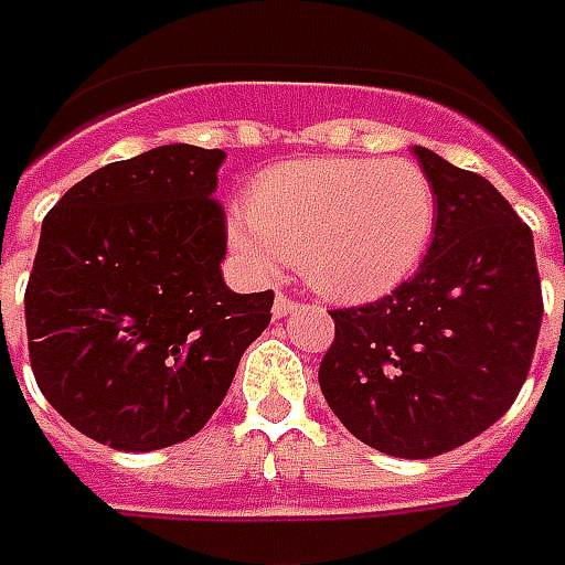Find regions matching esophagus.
I'll return each instance as SVG.
<instances>
[{
	"label": "esophagus",
	"instance_id": "esophagus-1",
	"mask_svg": "<svg viewBox=\"0 0 565 565\" xmlns=\"http://www.w3.org/2000/svg\"><path fill=\"white\" fill-rule=\"evenodd\" d=\"M295 310H301V303L291 301L289 295H282V291H279L274 301V319H282V316L295 313Z\"/></svg>",
	"mask_w": 565,
	"mask_h": 565
}]
</instances>
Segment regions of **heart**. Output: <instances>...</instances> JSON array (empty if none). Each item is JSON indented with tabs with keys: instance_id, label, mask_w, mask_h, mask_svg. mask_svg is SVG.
I'll use <instances>...</instances> for the list:
<instances>
[{
	"instance_id": "obj_1",
	"label": "heart",
	"mask_w": 565,
	"mask_h": 565,
	"mask_svg": "<svg viewBox=\"0 0 565 565\" xmlns=\"http://www.w3.org/2000/svg\"><path fill=\"white\" fill-rule=\"evenodd\" d=\"M435 225L438 194L419 163L313 158L264 173L227 237L255 267L295 258L319 295L365 301L417 270Z\"/></svg>"
}]
</instances>
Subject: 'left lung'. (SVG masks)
<instances>
[{
	"label": "left lung",
	"instance_id": "1",
	"mask_svg": "<svg viewBox=\"0 0 565 565\" xmlns=\"http://www.w3.org/2000/svg\"><path fill=\"white\" fill-rule=\"evenodd\" d=\"M414 154L438 194L429 255L386 298L331 313L319 386L359 441L429 459L514 404L542 326V282L532 231L511 203L429 148Z\"/></svg>",
	"mask_w": 565,
	"mask_h": 565
}]
</instances>
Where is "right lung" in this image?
<instances>
[{"label":"right lung","instance_id":"1","mask_svg":"<svg viewBox=\"0 0 565 565\" xmlns=\"http://www.w3.org/2000/svg\"><path fill=\"white\" fill-rule=\"evenodd\" d=\"M222 148L99 167L42 222L26 286L35 383L70 426L127 454L198 435L270 322L274 291L225 286Z\"/></svg>","mask_w":565,"mask_h":565}]
</instances>
